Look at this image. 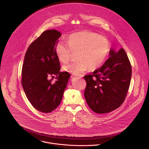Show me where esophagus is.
I'll use <instances>...</instances> for the list:
<instances>
[{"label":"esophagus","instance_id":"obj_1","mask_svg":"<svg viewBox=\"0 0 149 149\" xmlns=\"http://www.w3.org/2000/svg\"><path fill=\"white\" fill-rule=\"evenodd\" d=\"M77 77H78V78H81V77H82V75H80V76H78Z\"/></svg>","mask_w":149,"mask_h":149}]
</instances>
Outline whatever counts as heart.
I'll return each mask as SVG.
<instances>
[{
  "label": "heart",
  "mask_w": 149,
  "mask_h": 149,
  "mask_svg": "<svg viewBox=\"0 0 149 149\" xmlns=\"http://www.w3.org/2000/svg\"><path fill=\"white\" fill-rule=\"evenodd\" d=\"M109 51L108 40L97 34L82 31L71 34L67 42L59 41L56 45V53L58 60L68 63L72 53H77V61L70 63L63 69L73 75H79L89 68L95 69L102 65Z\"/></svg>",
  "instance_id": "1"
}]
</instances>
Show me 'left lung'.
Instances as JSON below:
<instances>
[{
    "label": "left lung",
    "mask_w": 149,
    "mask_h": 149,
    "mask_svg": "<svg viewBox=\"0 0 149 149\" xmlns=\"http://www.w3.org/2000/svg\"><path fill=\"white\" fill-rule=\"evenodd\" d=\"M104 65L84 78L86 82L84 96L89 107L97 113L118 108L124 102L132 77V67L123 48H111Z\"/></svg>",
    "instance_id": "1"
}]
</instances>
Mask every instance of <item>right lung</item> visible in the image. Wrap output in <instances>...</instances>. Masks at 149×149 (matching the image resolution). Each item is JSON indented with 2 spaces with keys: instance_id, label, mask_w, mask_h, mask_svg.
Segmentation results:
<instances>
[{
  "instance_id": "obj_1",
  "label": "right lung",
  "mask_w": 149,
  "mask_h": 149,
  "mask_svg": "<svg viewBox=\"0 0 149 149\" xmlns=\"http://www.w3.org/2000/svg\"><path fill=\"white\" fill-rule=\"evenodd\" d=\"M61 36L53 29L44 31L29 47L22 67V84L28 100L37 110L49 113L60 104L71 75L60 72L56 45ZM56 76L54 84L49 76Z\"/></svg>"
}]
</instances>
